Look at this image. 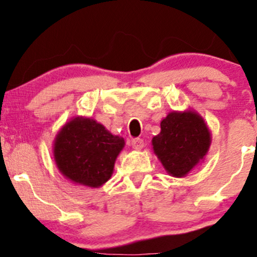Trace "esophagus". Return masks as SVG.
<instances>
[{
  "label": "esophagus",
  "instance_id": "esophagus-1",
  "mask_svg": "<svg viewBox=\"0 0 257 257\" xmlns=\"http://www.w3.org/2000/svg\"><path fill=\"white\" fill-rule=\"evenodd\" d=\"M132 147H133L134 149H137V150L142 149V148L144 147V141H143V139H141V138L132 139Z\"/></svg>",
  "mask_w": 257,
  "mask_h": 257
}]
</instances>
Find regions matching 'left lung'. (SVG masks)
I'll return each mask as SVG.
<instances>
[{"instance_id":"left-lung-1","label":"left lung","mask_w":257,"mask_h":257,"mask_svg":"<svg viewBox=\"0 0 257 257\" xmlns=\"http://www.w3.org/2000/svg\"><path fill=\"white\" fill-rule=\"evenodd\" d=\"M153 138V149L173 177H185L208 153L210 132L203 118L194 112L170 113Z\"/></svg>"}]
</instances>
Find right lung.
Returning <instances> with one entry per match:
<instances>
[{"label":"right lung","mask_w":257,"mask_h":257,"mask_svg":"<svg viewBox=\"0 0 257 257\" xmlns=\"http://www.w3.org/2000/svg\"><path fill=\"white\" fill-rule=\"evenodd\" d=\"M124 139L89 118H76L54 142V160L62 174L77 184L98 188L112 177Z\"/></svg>","instance_id":"1"}]
</instances>
